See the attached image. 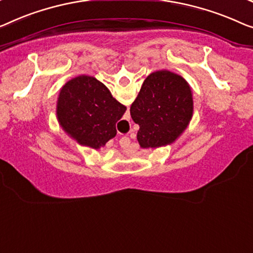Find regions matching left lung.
Wrapping results in <instances>:
<instances>
[{
	"mask_svg": "<svg viewBox=\"0 0 253 253\" xmlns=\"http://www.w3.org/2000/svg\"><path fill=\"white\" fill-rule=\"evenodd\" d=\"M139 126L142 149L172 144L186 129L193 116V95L188 83L169 70H158L145 78L130 107Z\"/></svg>",
	"mask_w": 253,
	"mask_h": 253,
	"instance_id": "8db88e82",
	"label": "left lung"
}]
</instances>
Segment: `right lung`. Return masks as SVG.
Returning a JSON list of instances; mask_svg holds the SVG:
<instances>
[{
    "mask_svg": "<svg viewBox=\"0 0 253 253\" xmlns=\"http://www.w3.org/2000/svg\"><path fill=\"white\" fill-rule=\"evenodd\" d=\"M126 109L103 83L81 75L60 89L56 118L62 129L79 145L97 150L116 136V124Z\"/></svg>",
    "mask_w": 253,
    "mask_h": 253,
    "instance_id": "add662e5",
    "label": "right lung"
}]
</instances>
